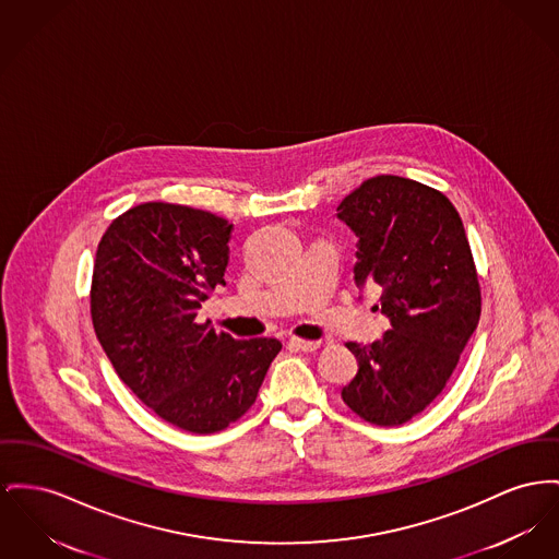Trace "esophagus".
<instances>
[{
    "instance_id": "34e87169",
    "label": "esophagus",
    "mask_w": 559,
    "mask_h": 559,
    "mask_svg": "<svg viewBox=\"0 0 559 559\" xmlns=\"http://www.w3.org/2000/svg\"><path fill=\"white\" fill-rule=\"evenodd\" d=\"M289 348H294V350H301V353H314V350H319V348H321V342L292 337V340H289Z\"/></svg>"
}]
</instances>
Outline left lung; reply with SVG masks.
Segmentation results:
<instances>
[{
	"label": "left lung",
	"mask_w": 559,
	"mask_h": 559,
	"mask_svg": "<svg viewBox=\"0 0 559 559\" xmlns=\"http://www.w3.org/2000/svg\"><path fill=\"white\" fill-rule=\"evenodd\" d=\"M337 217L359 236L355 281L382 287V340L348 342L359 371L342 389L362 420L399 427L452 378L477 329L481 289L459 211L435 188L378 175L344 198Z\"/></svg>",
	"instance_id": "1"
}]
</instances>
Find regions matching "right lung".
Masks as SVG:
<instances>
[{"mask_svg": "<svg viewBox=\"0 0 559 559\" xmlns=\"http://www.w3.org/2000/svg\"><path fill=\"white\" fill-rule=\"evenodd\" d=\"M231 224L209 211L143 202L100 238L91 317L120 380L173 427L211 435L255 403L283 344L198 323L230 260Z\"/></svg>", "mask_w": 559, "mask_h": 559, "instance_id": "add662e5", "label": "right lung"}]
</instances>
